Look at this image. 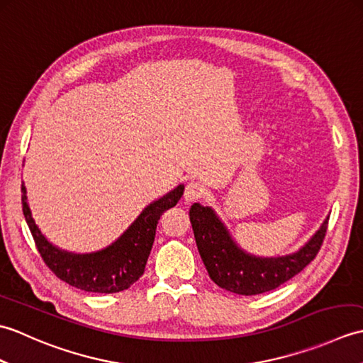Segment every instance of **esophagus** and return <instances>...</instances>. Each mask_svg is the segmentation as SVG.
I'll return each instance as SVG.
<instances>
[{
	"instance_id": "1",
	"label": "esophagus",
	"mask_w": 363,
	"mask_h": 363,
	"mask_svg": "<svg viewBox=\"0 0 363 363\" xmlns=\"http://www.w3.org/2000/svg\"><path fill=\"white\" fill-rule=\"evenodd\" d=\"M203 195H204V186L196 181H190L186 186V190H184V199H186L187 203L198 201L199 198H203Z\"/></svg>"
}]
</instances>
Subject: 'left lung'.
Returning <instances> with one entry per match:
<instances>
[{"instance_id": "1", "label": "left lung", "mask_w": 363, "mask_h": 363, "mask_svg": "<svg viewBox=\"0 0 363 363\" xmlns=\"http://www.w3.org/2000/svg\"><path fill=\"white\" fill-rule=\"evenodd\" d=\"M195 240L211 279L237 295H259L274 290L311 264L325 240L328 220L299 251L282 257H256L238 246L211 207H190Z\"/></svg>"}]
</instances>
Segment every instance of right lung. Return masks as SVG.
Returning a JSON list of instances; mask_svg holds the SVG:
<instances>
[{
    "label": "right lung",
    "mask_w": 363,
    "mask_h": 363,
    "mask_svg": "<svg viewBox=\"0 0 363 363\" xmlns=\"http://www.w3.org/2000/svg\"><path fill=\"white\" fill-rule=\"evenodd\" d=\"M21 194L23 215L38 252L51 272L72 287L84 291L117 293L129 289L143 274L156 237L157 223L162 213L179 201L184 186L181 184L157 201L146 206L118 240L101 251L89 254L68 252L46 240L30 213L25 182L21 184Z\"/></svg>",
    "instance_id": "right-lung-1"
}]
</instances>
